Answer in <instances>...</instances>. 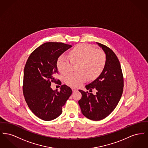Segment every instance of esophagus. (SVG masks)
Listing matches in <instances>:
<instances>
[{
    "label": "esophagus",
    "mask_w": 148,
    "mask_h": 148,
    "mask_svg": "<svg viewBox=\"0 0 148 148\" xmlns=\"http://www.w3.org/2000/svg\"><path fill=\"white\" fill-rule=\"evenodd\" d=\"M72 90H73V92H75L76 91H77V89L76 88H72Z\"/></svg>",
    "instance_id": "esophagus-1"
}]
</instances>
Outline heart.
I'll return each mask as SVG.
<instances>
[{
    "instance_id": "1",
    "label": "heart",
    "mask_w": 148,
    "mask_h": 148,
    "mask_svg": "<svg viewBox=\"0 0 148 148\" xmlns=\"http://www.w3.org/2000/svg\"><path fill=\"white\" fill-rule=\"evenodd\" d=\"M69 56L73 63H79L77 65L78 72L71 73L65 77V81L73 87L80 86L86 80L94 79L101 74L106 66V57L100 50H95L86 44L77 45L71 50ZM66 56L62 55L57 60L56 65L62 74L69 72L72 68L71 60Z\"/></svg>"
}]
</instances>
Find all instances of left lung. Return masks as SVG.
Returning a JSON list of instances; mask_svg holds the SVG:
<instances>
[{
	"instance_id": "left-lung-1",
	"label": "left lung",
	"mask_w": 148,
	"mask_h": 148,
	"mask_svg": "<svg viewBox=\"0 0 148 148\" xmlns=\"http://www.w3.org/2000/svg\"><path fill=\"white\" fill-rule=\"evenodd\" d=\"M97 44L106 54V66L98 77L85 86L92 92V89H95L96 94L79 90L82 97L78 101L82 114L95 121L106 118L113 112L121 98L124 86L123 73L117 56L108 47Z\"/></svg>"
}]
</instances>
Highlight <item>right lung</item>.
I'll return each mask as SVG.
<instances>
[{"label": "right lung", "instance_id": "right-lung-1", "mask_svg": "<svg viewBox=\"0 0 148 148\" xmlns=\"http://www.w3.org/2000/svg\"><path fill=\"white\" fill-rule=\"evenodd\" d=\"M72 46L63 42L44 43L29 56L24 69L23 94L29 109L45 121L55 119L62 113V106L72 94L71 88L62 85L60 92L53 90L56 82L58 58ZM59 84L61 82L59 81Z\"/></svg>", "mask_w": 148, "mask_h": 148}]
</instances>
